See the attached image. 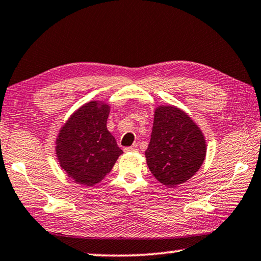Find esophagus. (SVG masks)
I'll return each instance as SVG.
<instances>
[{
  "mask_svg": "<svg viewBox=\"0 0 261 261\" xmlns=\"http://www.w3.org/2000/svg\"><path fill=\"white\" fill-rule=\"evenodd\" d=\"M124 149H125V152H137V151H138V145L134 144V145H132V146L125 147Z\"/></svg>",
  "mask_w": 261,
  "mask_h": 261,
  "instance_id": "esophagus-1",
  "label": "esophagus"
}]
</instances>
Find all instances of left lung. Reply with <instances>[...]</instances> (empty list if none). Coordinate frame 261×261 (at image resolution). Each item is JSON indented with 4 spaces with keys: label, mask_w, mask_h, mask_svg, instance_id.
Here are the masks:
<instances>
[{
    "label": "left lung",
    "mask_w": 261,
    "mask_h": 261,
    "mask_svg": "<svg viewBox=\"0 0 261 261\" xmlns=\"http://www.w3.org/2000/svg\"><path fill=\"white\" fill-rule=\"evenodd\" d=\"M145 156L154 177L174 188L187 182L201 167L206 156L204 135L182 109L159 106Z\"/></svg>",
    "instance_id": "left-lung-1"
}]
</instances>
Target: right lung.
<instances>
[{"label":"right lung","mask_w":261,"mask_h":261,"mask_svg":"<svg viewBox=\"0 0 261 261\" xmlns=\"http://www.w3.org/2000/svg\"><path fill=\"white\" fill-rule=\"evenodd\" d=\"M109 109L102 101L85 103L70 116L57 137V160L78 184L99 183L123 153L107 130Z\"/></svg>","instance_id":"obj_1"}]
</instances>
